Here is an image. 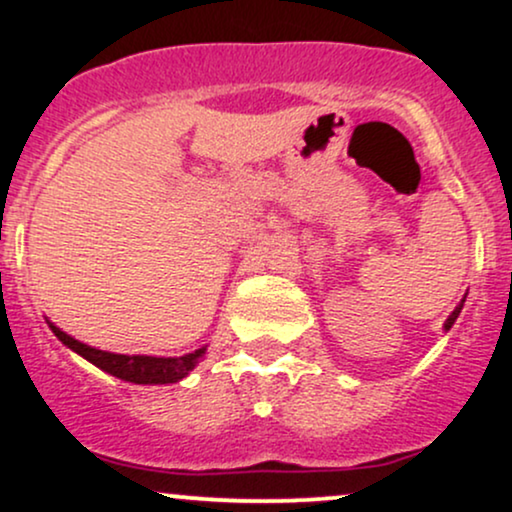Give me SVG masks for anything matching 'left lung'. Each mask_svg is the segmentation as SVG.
<instances>
[{
	"label": "left lung",
	"mask_w": 512,
	"mask_h": 512,
	"mask_svg": "<svg viewBox=\"0 0 512 512\" xmlns=\"http://www.w3.org/2000/svg\"><path fill=\"white\" fill-rule=\"evenodd\" d=\"M462 305H464V298L460 301V305H457L455 310H452V315L448 317V320H445V330H450L452 325H455V320H457V315H460V310H462Z\"/></svg>",
	"instance_id": "8db88e82"
}]
</instances>
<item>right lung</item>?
Segmentation results:
<instances>
[{
  "label": "right lung",
  "instance_id": "obj_1",
  "mask_svg": "<svg viewBox=\"0 0 512 512\" xmlns=\"http://www.w3.org/2000/svg\"><path fill=\"white\" fill-rule=\"evenodd\" d=\"M50 330L55 332V337L60 339L64 346L76 351L91 361L93 366H98L105 373L115 375V378L129 380V383L137 385H166V383H178L185 378L192 368L197 366L204 358V351L197 349L195 354H185L178 358H156V356H125V354H110V351L93 349V346L81 344L79 339L69 337L67 332H62L60 327H55L50 322Z\"/></svg>",
  "mask_w": 512,
  "mask_h": 512
}]
</instances>
